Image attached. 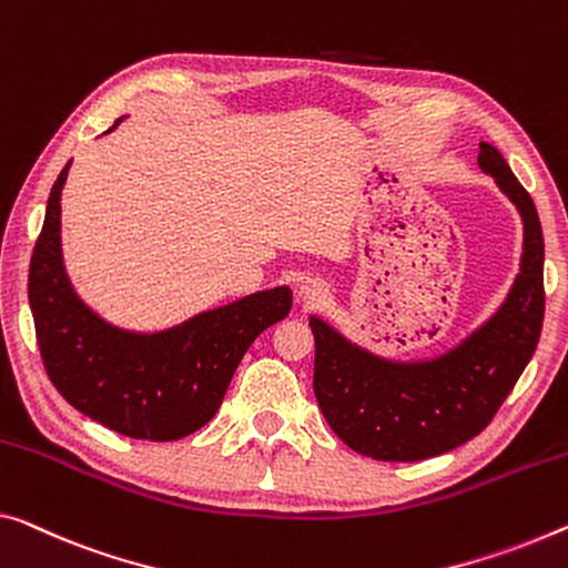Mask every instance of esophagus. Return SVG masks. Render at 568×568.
I'll return each mask as SVG.
<instances>
[{"mask_svg": "<svg viewBox=\"0 0 568 568\" xmlns=\"http://www.w3.org/2000/svg\"><path fill=\"white\" fill-rule=\"evenodd\" d=\"M325 292H327V286H325V282H322V278H314V276L302 278V284H300V300L302 302H307V304L320 302L322 296H325Z\"/></svg>", "mask_w": 568, "mask_h": 568, "instance_id": "esophagus-1", "label": "esophagus"}]
</instances>
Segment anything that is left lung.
I'll use <instances>...</instances> for the list:
<instances>
[{
    "mask_svg": "<svg viewBox=\"0 0 568 568\" xmlns=\"http://www.w3.org/2000/svg\"><path fill=\"white\" fill-rule=\"evenodd\" d=\"M477 162L518 205L526 229L516 284L477 333L436 361L390 363L310 320L314 396L333 432L365 457L416 462L469 442L493 422L536 353L546 292L534 197L493 144L479 142Z\"/></svg>",
    "mask_w": 568,
    "mask_h": 568,
    "instance_id": "1",
    "label": "left lung"
}]
</instances>
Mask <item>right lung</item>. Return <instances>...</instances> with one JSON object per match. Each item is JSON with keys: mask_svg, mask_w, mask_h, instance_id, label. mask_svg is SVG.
Masks as SVG:
<instances>
[{"mask_svg": "<svg viewBox=\"0 0 568 568\" xmlns=\"http://www.w3.org/2000/svg\"><path fill=\"white\" fill-rule=\"evenodd\" d=\"M68 168L71 162L50 190L28 278L48 378L68 404L111 432L150 442L182 439L215 416L251 343L290 314L292 292L278 286L243 296L156 335L106 325L78 300L60 256Z\"/></svg>", "mask_w": 568, "mask_h": 568, "instance_id": "right-lung-1", "label": "right lung"}]
</instances>
